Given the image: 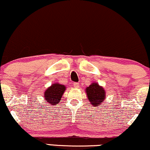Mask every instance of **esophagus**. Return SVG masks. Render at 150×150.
I'll list each match as a JSON object with an SVG mask.
<instances>
[{
	"label": "esophagus",
	"mask_w": 150,
	"mask_h": 150,
	"mask_svg": "<svg viewBox=\"0 0 150 150\" xmlns=\"http://www.w3.org/2000/svg\"><path fill=\"white\" fill-rule=\"evenodd\" d=\"M74 86L76 88H79V83H74Z\"/></svg>",
	"instance_id": "34e87169"
}]
</instances>
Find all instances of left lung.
<instances>
[{
	"label": "left lung",
	"instance_id": "8db88e82",
	"mask_svg": "<svg viewBox=\"0 0 150 150\" xmlns=\"http://www.w3.org/2000/svg\"><path fill=\"white\" fill-rule=\"evenodd\" d=\"M88 99L93 107H100L106 98V91L98 83L93 82L86 88Z\"/></svg>",
	"mask_w": 150,
	"mask_h": 150
}]
</instances>
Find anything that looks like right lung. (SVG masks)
I'll use <instances>...</instances> for the list:
<instances>
[{
    "label": "right lung",
    "instance_id": "obj_1",
    "mask_svg": "<svg viewBox=\"0 0 150 150\" xmlns=\"http://www.w3.org/2000/svg\"><path fill=\"white\" fill-rule=\"evenodd\" d=\"M65 91H66V86L64 85L59 83H52L44 92L45 101L52 105H58Z\"/></svg>",
    "mask_w": 150,
    "mask_h": 150
}]
</instances>
